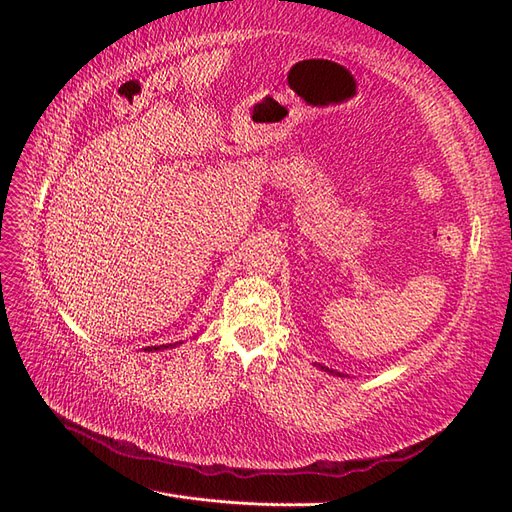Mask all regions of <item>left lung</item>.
I'll return each instance as SVG.
<instances>
[{
	"label": "left lung",
	"instance_id": "8db88e82",
	"mask_svg": "<svg viewBox=\"0 0 512 512\" xmlns=\"http://www.w3.org/2000/svg\"><path fill=\"white\" fill-rule=\"evenodd\" d=\"M320 369H324V371H329V374H337V371H333V369H329V367H322V365H318ZM339 376H342V374H339Z\"/></svg>",
	"mask_w": 512,
	"mask_h": 512
}]
</instances>
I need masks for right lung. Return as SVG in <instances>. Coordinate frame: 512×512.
<instances>
[{
	"instance_id": "obj_1",
	"label": "right lung",
	"mask_w": 512,
	"mask_h": 512,
	"mask_svg": "<svg viewBox=\"0 0 512 512\" xmlns=\"http://www.w3.org/2000/svg\"><path fill=\"white\" fill-rule=\"evenodd\" d=\"M196 337V335H194ZM179 344H183V342H175V344H162V346H147L145 348V352H158V350H166V348H177Z\"/></svg>"
}]
</instances>
